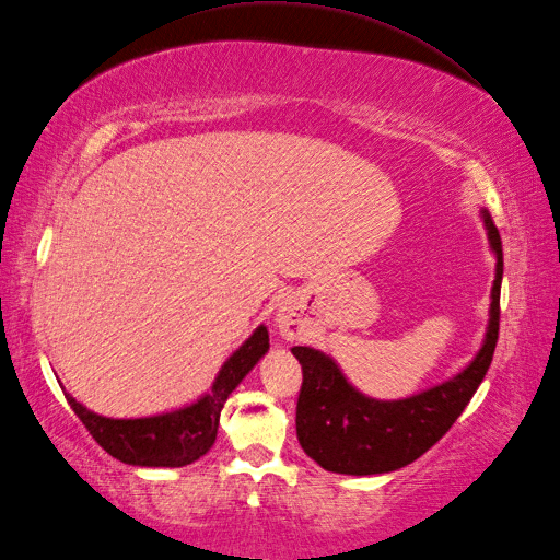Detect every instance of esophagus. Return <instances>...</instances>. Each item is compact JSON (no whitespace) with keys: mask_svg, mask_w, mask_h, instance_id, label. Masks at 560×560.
I'll use <instances>...</instances> for the list:
<instances>
[{"mask_svg":"<svg viewBox=\"0 0 560 560\" xmlns=\"http://www.w3.org/2000/svg\"><path fill=\"white\" fill-rule=\"evenodd\" d=\"M278 330L284 339H296L299 335H304L306 330V323L302 318V313H299L292 304H282L278 311Z\"/></svg>","mask_w":560,"mask_h":560,"instance_id":"34e87169","label":"esophagus"}]
</instances>
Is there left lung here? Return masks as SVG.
<instances>
[{
    "mask_svg": "<svg viewBox=\"0 0 560 560\" xmlns=\"http://www.w3.org/2000/svg\"><path fill=\"white\" fill-rule=\"evenodd\" d=\"M497 278L485 345L466 371L399 401H377L353 389L323 351L294 347L304 383L296 401V438L320 468L342 475H380L413 463L438 444L468 406L492 363L499 339L503 249L492 215L482 211Z\"/></svg>",
    "mask_w": 560,
    "mask_h": 560,
    "instance_id": "obj_1",
    "label": "left lung"
}]
</instances>
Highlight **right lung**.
Segmentation results:
<instances>
[{
    "label": "right lung",
    "mask_w": 560,
    "mask_h": 560,
    "mask_svg": "<svg viewBox=\"0 0 560 560\" xmlns=\"http://www.w3.org/2000/svg\"><path fill=\"white\" fill-rule=\"evenodd\" d=\"M268 347V330L258 325L247 342L225 361L211 392L173 413L118 420L88 411L68 392L66 401L71 404L75 416L83 420L94 442L106 454L128 463V466L180 468L187 463H195L213 446L225 399L264 357Z\"/></svg>",
    "instance_id": "1"
}]
</instances>
